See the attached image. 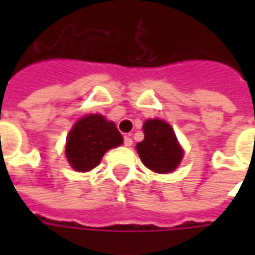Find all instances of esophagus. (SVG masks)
I'll return each mask as SVG.
<instances>
[{"label": "esophagus", "mask_w": 255, "mask_h": 255, "mask_svg": "<svg viewBox=\"0 0 255 255\" xmlns=\"http://www.w3.org/2000/svg\"><path fill=\"white\" fill-rule=\"evenodd\" d=\"M124 146H127V147L132 146V139H131V136H128V135L124 136Z\"/></svg>", "instance_id": "34e87169"}]
</instances>
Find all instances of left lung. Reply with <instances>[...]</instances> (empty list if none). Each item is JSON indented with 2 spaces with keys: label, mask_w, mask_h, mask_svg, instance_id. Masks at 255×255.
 I'll use <instances>...</instances> for the list:
<instances>
[{
  "label": "left lung",
  "mask_w": 255,
  "mask_h": 255,
  "mask_svg": "<svg viewBox=\"0 0 255 255\" xmlns=\"http://www.w3.org/2000/svg\"><path fill=\"white\" fill-rule=\"evenodd\" d=\"M143 132L144 139L136 144V150L144 166L157 173L175 171L183 158V149L171 126L160 119H149Z\"/></svg>",
  "instance_id": "8db88e82"
}]
</instances>
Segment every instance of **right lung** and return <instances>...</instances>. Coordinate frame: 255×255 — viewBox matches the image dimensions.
Segmentation results:
<instances>
[{"instance_id":"1","label":"right lung","mask_w":255,"mask_h":255,"mask_svg":"<svg viewBox=\"0 0 255 255\" xmlns=\"http://www.w3.org/2000/svg\"><path fill=\"white\" fill-rule=\"evenodd\" d=\"M123 143L116 124L102 115H87L79 119L69 131L65 155L75 171L87 172L98 165L106 151Z\"/></svg>"}]
</instances>
